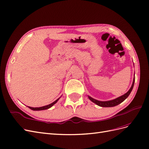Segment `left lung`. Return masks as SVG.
Masks as SVG:
<instances>
[{
	"instance_id": "obj_1",
	"label": "left lung",
	"mask_w": 149,
	"mask_h": 149,
	"mask_svg": "<svg viewBox=\"0 0 149 149\" xmlns=\"http://www.w3.org/2000/svg\"><path fill=\"white\" fill-rule=\"evenodd\" d=\"M134 82H135V78H134L133 79V82L132 84L131 87H130V89L129 91L126 93L125 94H123V95H122L121 96L119 97H117L114 100H110V101H98L95 100V99H94L91 97H90L89 96H88V98L90 100H91L93 102L95 103L96 104H97L99 106H101V107H114L116 106L117 105L119 104L122 102H123L126 98H127L129 96L130 93H131L132 90L133 89L134 87Z\"/></svg>"
}]
</instances>
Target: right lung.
Instances as JSON below:
<instances>
[{
	"label": "right lung",
	"mask_w": 149,
	"mask_h": 149,
	"mask_svg": "<svg viewBox=\"0 0 149 149\" xmlns=\"http://www.w3.org/2000/svg\"><path fill=\"white\" fill-rule=\"evenodd\" d=\"M60 97H59L58 99H57V100H56V101H54L53 102H52V103H51V104H49L47 105V106H42V107H30V106H27V107H29L30 109L33 110V111H42V110L48 109H49V108L52 107L54 104H56V103L57 102V101L60 100Z\"/></svg>",
	"instance_id": "1"
}]
</instances>
